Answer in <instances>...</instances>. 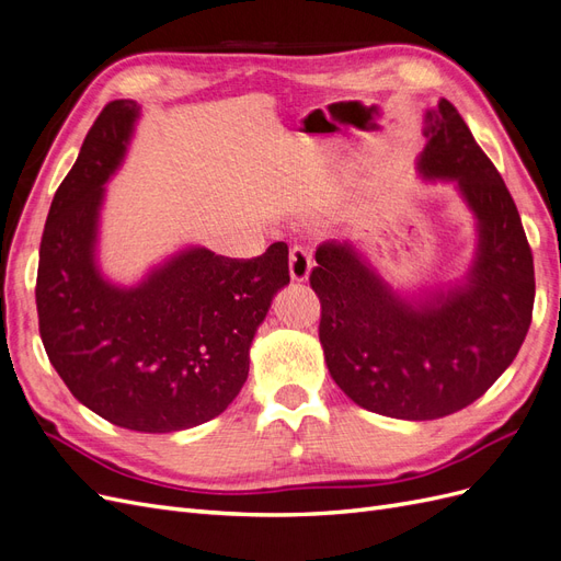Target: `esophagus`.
<instances>
[{
	"instance_id": "obj_1",
	"label": "esophagus",
	"mask_w": 561,
	"mask_h": 561,
	"mask_svg": "<svg viewBox=\"0 0 561 561\" xmlns=\"http://www.w3.org/2000/svg\"><path fill=\"white\" fill-rule=\"evenodd\" d=\"M311 274V254L304 248L290 250V280L293 283H307Z\"/></svg>"
}]
</instances>
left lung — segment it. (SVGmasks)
<instances>
[{
	"label": "left lung",
	"mask_w": 561,
	"mask_h": 561,
	"mask_svg": "<svg viewBox=\"0 0 561 561\" xmlns=\"http://www.w3.org/2000/svg\"><path fill=\"white\" fill-rule=\"evenodd\" d=\"M416 173L454 182L474 219L461 278L393 287L360 243H322L311 287L334 383L363 410L433 421L463 410L511 367L531 325L534 257L515 201L449 100L423 116Z\"/></svg>",
	"instance_id": "left-lung-1"
}]
</instances>
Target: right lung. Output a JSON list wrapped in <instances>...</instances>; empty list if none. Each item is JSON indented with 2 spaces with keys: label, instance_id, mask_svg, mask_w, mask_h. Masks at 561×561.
<instances>
[{
  "label": "right lung",
  "instance_id": "right-lung-1",
  "mask_svg": "<svg viewBox=\"0 0 561 561\" xmlns=\"http://www.w3.org/2000/svg\"><path fill=\"white\" fill-rule=\"evenodd\" d=\"M140 105L114 100L95 118L50 203L39 248L37 313L50 365L105 421L173 433L222 414L250 369V344L290 283L287 245L229 260L184 245L135 283L100 266L107 182L124 165Z\"/></svg>",
  "mask_w": 561,
  "mask_h": 561
}]
</instances>
